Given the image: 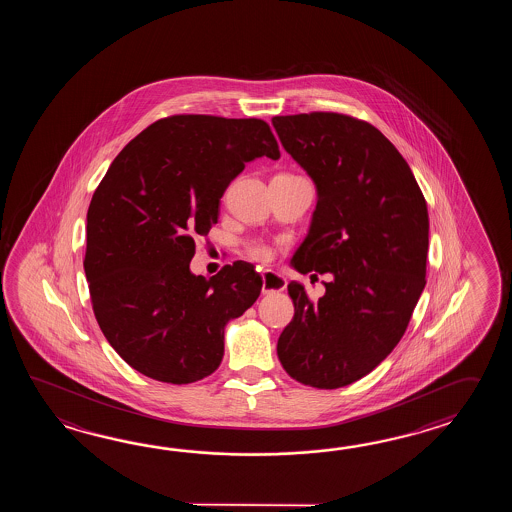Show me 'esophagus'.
Returning <instances> with one entry per match:
<instances>
[{"instance_id": "1", "label": "esophagus", "mask_w": 512, "mask_h": 512, "mask_svg": "<svg viewBox=\"0 0 512 512\" xmlns=\"http://www.w3.org/2000/svg\"><path fill=\"white\" fill-rule=\"evenodd\" d=\"M287 287V280L274 271L261 272V291L263 294L282 293Z\"/></svg>"}]
</instances>
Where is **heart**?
I'll use <instances>...</instances> for the list:
<instances>
[{"label":"heart","instance_id":"b5f03b06","mask_svg":"<svg viewBox=\"0 0 512 512\" xmlns=\"http://www.w3.org/2000/svg\"><path fill=\"white\" fill-rule=\"evenodd\" d=\"M249 254H251L254 260L265 261L271 258V251H269L267 247H263V245H256V247H252L251 251H249Z\"/></svg>","mask_w":512,"mask_h":512}]
</instances>
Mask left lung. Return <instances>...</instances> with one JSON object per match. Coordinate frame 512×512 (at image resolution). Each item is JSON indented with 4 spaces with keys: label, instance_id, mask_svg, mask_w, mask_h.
Instances as JSON below:
<instances>
[{
    "label": "left lung",
    "instance_id": "8db88e82",
    "mask_svg": "<svg viewBox=\"0 0 512 512\" xmlns=\"http://www.w3.org/2000/svg\"><path fill=\"white\" fill-rule=\"evenodd\" d=\"M272 126L316 186L291 267L333 276L316 302L289 283L294 316L278 359L305 386L335 390L375 370L403 338L426 285V201L403 155L364 120L302 113Z\"/></svg>",
    "mask_w": 512,
    "mask_h": 512
}]
</instances>
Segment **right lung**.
<instances>
[{"label":"right lung","mask_w":512,"mask_h":512,"mask_svg":"<svg viewBox=\"0 0 512 512\" xmlns=\"http://www.w3.org/2000/svg\"><path fill=\"white\" fill-rule=\"evenodd\" d=\"M280 159L260 119L174 115L115 157L87 210L84 271L111 348L155 381L188 384L218 370L225 326L261 291L247 261L212 278L190 261L218 223L219 199L245 164Z\"/></svg>","instance_id":"1"}]
</instances>
